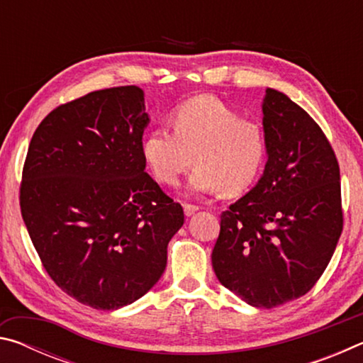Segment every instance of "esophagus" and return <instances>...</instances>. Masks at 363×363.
Listing matches in <instances>:
<instances>
[{
    "label": "esophagus",
    "mask_w": 363,
    "mask_h": 363,
    "mask_svg": "<svg viewBox=\"0 0 363 363\" xmlns=\"http://www.w3.org/2000/svg\"><path fill=\"white\" fill-rule=\"evenodd\" d=\"M184 213H186V216H192L196 211H199V206L195 205H190V203H184Z\"/></svg>",
    "instance_id": "34e87169"
}]
</instances>
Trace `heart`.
Returning a JSON list of instances; mask_svg holds the SVG:
<instances>
[{
	"label": "heart",
	"instance_id": "obj_1",
	"mask_svg": "<svg viewBox=\"0 0 363 363\" xmlns=\"http://www.w3.org/2000/svg\"><path fill=\"white\" fill-rule=\"evenodd\" d=\"M169 130L157 128L143 140V158L163 186H176L192 167L190 189L235 196L253 186L267 157L259 123L238 116L213 96H196L169 115Z\"/></svg>",
	"mask_w": 363,
	"mask_h": 363
}]
</instances>
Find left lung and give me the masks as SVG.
Instances as JSON below:
<instances>
[{
  "mask_svg": "<svg viewBox=\"0 0 363 363\" xmlns=\"http://www.w3.org/2000/svg\"><path fill=\"white\" fill-rule=\"evenodd\" d=\"M267 163L256 186L220 213L218 280L255 307L298 299L327 269L342 232L340 164L314 118L266 91Z\"/></svg>",
  "mask_w": 363,
  "mask_h": 363,
  "instance_id": "8db88e82",
  "label": "left lung"
}]
</instances>
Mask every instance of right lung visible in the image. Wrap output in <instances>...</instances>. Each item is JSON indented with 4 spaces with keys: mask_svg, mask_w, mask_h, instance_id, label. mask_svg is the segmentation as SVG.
<instances>
[{
    "mask_svg": "<svg viewBox=\"0 0 363 363\" xmlns=\"http://www.w3.org/2000/svg\"><path fill=\"white\" fill-rule=\"evenodd\" d=\"M144 91L116 86L48 113L21 182L28 235L60 290L101 311L139 299L162 277L179 203L145 173Z\"/></svg>",
    "mask_w": 363,
    "mask_h": 363,
    "instance_id": "right-lung-1",
    "label": "right lung"
}]
</instances>
